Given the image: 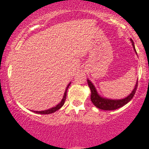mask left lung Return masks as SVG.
<instances>
[{"label": "left lung", "mask_w": 149, "mask_h": 149, "mask_svg": "<svg viewBox=\"0 0 149 149\" xmlns=\"http://www.w3.org/2000/svg\"><path fill=\"white\" fill-rule=\"evenodd\" d=\"M130 41L132 42V45L133 46V48H134L135 53L137 54L136 49H135L134 43V41L132 40V39H130ZM87 80H88V84L89 88H90V91H91L90 99H91L92 102L97 108L104 111L116 110V109H119V108L123 107L125 104H127L128 102H130L132 99V97H134L138 84L137 80H136V84H135L134 88L133 89L132 91L131 92V93L129 95H127V96L125 97V98L120 99V100H112V99L105 98V97L101 96L100 94L98 93V92H97V89L95 88V85H93V83H92L89 79Z\"/></svg>", "instance_id": "left-lung-1"}]
</instances>
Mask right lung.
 <instances>
[{
	"label": "right lung",
	"mask_w": 149,
	"mask_h": 149,
	"mask_svg": "<svg viewBox=\"0 0 149 149\" xmlns=\"http://www.w3.org/2000/svg\"><path fill=\"white\" fill-rule=\"evenodd\" d=\"M71 83H69V85H67V87H66V90H65V92H64V96H63V98L62 100L60 102H59V104H57V106H55V107L51 108V109H47V110H45V111H32L36 113H38V114H49V113H52L57 111V110H59V109H61V107H63V105L64 104V102L65 101H66V92H67V90H68V88H69V85H71Z\"/></svg>",
	"instance_id": "1"
}]
</instances>
